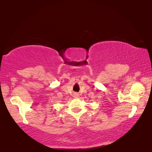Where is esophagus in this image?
<instances>
[{
	"mask_svg": "<svg viewBox=\"0 0 152 152\" xmlns=\"http://www.w3.org/2000/svg\"><path fill=\"white\" fill-rule=\"evenodd\" d=\"M78 94H74V97H78Z\"/></svg>",
	"mask_w": 152,
	"mask_h": 152,
	"instance_id": "esophagus-1",
	"label": "esophagus"
}]
</instances>
